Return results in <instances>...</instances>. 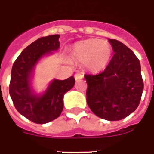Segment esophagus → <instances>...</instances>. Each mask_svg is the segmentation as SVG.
<instances>
[{"mask_svg":"<svg viewBox=\"0 0 154 154\" xmlns=\"http://www.w3.org/2000/svg\"><path fill=\"white\" fill-rule=\"evenodd\" d=\"M74 77H75V79H76V80H81V79H82V78H83V75L80 73H77V74H75Z\"/></svg>","mask_w":154,"mask_h":154,"instance_id":"1","label":"esophagus"}]
</instances>
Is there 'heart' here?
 <instances>
[{"instance_id": "1", "label": "heart", "mask_w": 154, "mask_h": 154, "mask_svg": "<svg viewBox=\"0 0 154 154\" xmlns=\"http://www.w3.org/2000/svg\"><path fill=\"white\" fill-rule=\"evenodd\" d=\"M71 54L75 60L86 63L91 70L100 71L110 61L112 48L106 41L87 39L74 44Z\"/></svg>"}]
</instances>
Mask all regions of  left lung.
<instances>
[{"label": "left lung", "instance_id": "left-lung-1", "mask_svg": "<svg viewBox=\"0 0 154 154\" xmlns=\"http://www.w3.org/2000/svg\"><path fill=\"white\" fill-rule=\"evenodd\" d=\"M114 55L99 74H86L87 101L96 116L116 121L125 118L139 106L143 82L140 63L126 45L109 39Z\"/></svg>", "mask_w": 154, "mask_h": 154}]
</instances>
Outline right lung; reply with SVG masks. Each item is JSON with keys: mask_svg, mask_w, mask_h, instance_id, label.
Returning <instances> with one entry per match:
<instances>
[{"mask_svg": "<svg viewBox=\"0 0 154 154\" xmlns=\"http://www.w3.org/2000/svg\"><path fill=\"white\" fill-rule=\"evenodd\" d=\"M59 35L38 38L25 48L13 64L10 82V95L15 109L32 122L45 124L57 119L63 109L64 94L75 84L73 77L66 80H54L42 96L35 95L30 77L41 57L58 49Z\"/></svg>", "mask_w": 154, "mask_h": 154, "instance_id": "add662e5", "label": "right lung"}]
</instances>
